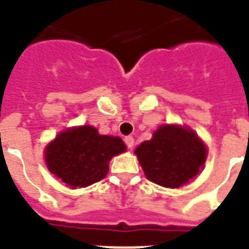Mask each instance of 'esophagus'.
<instances>
[{"instance_id": "obj_1", "label": "esophagus", "mask_w": 249, "mask_h": 249, "mask_svg": "<svg viewBox=\"0 0 249 249\" xmlns=\"http://www.w3.org/2000/svg\"><path fill=\"white\" fill-rule=\"evenodd\" d=\"M125 144H126V147L128 148H132L133 146H134V138L133 137H125V140H124Z\"/></svg>"}]
</instances>
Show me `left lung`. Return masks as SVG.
Instances as JSON below:
<instances>
[{
	"label": "left lung",
	"instance_id": "1",
	"mask_svg": "<svg viewBox=\"0 0 249 249\" xmlns=\"http://www.w3.org/2000/svg\"><path fill=\"white\" fill-rule=\"evenodd\" d=\"M134 154L150 181L164 187H181L203 166L207 148L193 130L163 125L136 148Z\"/></svg>",
	"mask_w": 249,
	"mask_h": 249
}]
</instances>
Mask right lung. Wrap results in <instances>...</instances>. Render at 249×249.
Masks as SVG:
<instances>
[{"label":"right lung","mask_w":249,"mask_h":249,"mask_svg":"<svg viewBox=\"0 0 249 249\" xmlns=\"http://www.w3.org/2000/svg\"><path fill=\"white\" fill-rule=\"evenodd\" d=\"M125 151L119 137L99 136L93 126L62 132L45 151L49 170L72 189L101 181L108 172L113 156Z\"/></svg>","instance_id":"right-lung-1"}]
</instances>
